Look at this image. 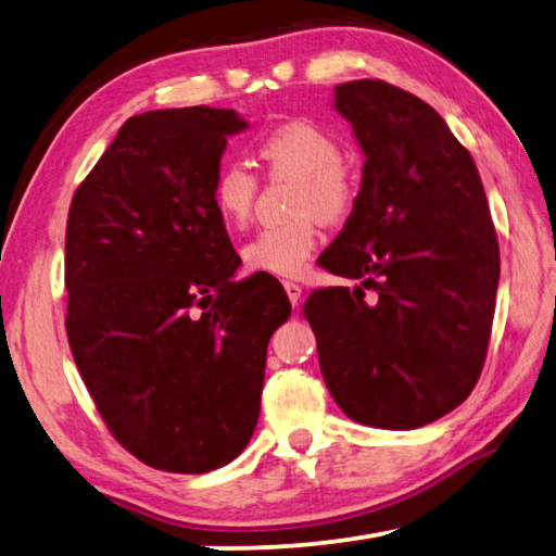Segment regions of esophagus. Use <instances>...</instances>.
Wrapping results in <instances>:
<instances>
[{
	"instance_id": "34e87169",
	"label": "esophagus",
	"mask_w": 556,
	"mask_h": 556,
	"mask_svg": "<svg viewBox=\"0 0 556 556\" xmlns=\"http://www.w3.org/2000/svg\"><path fill=\"white\" fill-rule=\"evenodd\" d=\"M285 291H287V296H289L291 304L299 306V301H301V287L296 285V281H285Z\"/></svg>"
}]
</instances>
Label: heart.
I'll list each match as a JSON object with an SVG mask.
<instances>
[{"instance_id":"1","label":"heart","mask_w":556,"mask_h":556,"mask_svg":"<svg viewBox=\"0 0 556 556\" xmlns=\"http://www.w3.org/2000/svg\"><path fill=\"white\" fill-rule=\"evenodd\" d=\"M257 156L271 176L294 178L289 223L262 228L242 244L248 271L296 277L318 242L316 218L336 223L353 211L355 181L343 164V142L314 119H289L257 139ZM257 195V176L238 162L223 164L213 176L211 203L223 225L242 228Z\"/></svg>"}]
</instances>
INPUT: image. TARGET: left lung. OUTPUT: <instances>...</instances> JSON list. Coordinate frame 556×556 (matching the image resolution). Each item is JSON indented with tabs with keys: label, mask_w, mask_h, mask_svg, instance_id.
Returning a JSON list of instances; mask_svg holds the SVG:
<instances>
[{
	"label": "left lung",
	"mask_w": 556,
	"mask_h": 556,
	"mask_svg": "<svg viewBox=\"0 0 556 556\" xmlns=\"http://www.w3.org/2000/svg\"><path fill=\"white\" fill-rule=\"evenodd\" d=\"M363 147V184L324 267L355 289L312 291L304 316L348 417L417 429L481 378L501 277L491 208L468 149L439 112L378 78L336 86Z\"/></svg>",
	"instance_id": "left-lung-1"
}]
</instances>
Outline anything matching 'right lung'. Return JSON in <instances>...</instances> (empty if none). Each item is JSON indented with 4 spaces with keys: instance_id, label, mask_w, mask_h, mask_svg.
Instances as JSON below:
<instances>
[{
    "instance_id": "right-lung-1",
    "label": "right lung",
    "mask_w": 556,
    "mask_h": 556,
    "mask_svg": "<svg viewBox=\"0 0 556 556\" xmlns=\"http://www.w3.org/2000/svg\"><path fill=\"white\" fill-rule=\"evenodd\" d=\"M235 110L129 117L65 228L73 361L110 434L142 464L205 473L257 427L267 343L291 304L240 265L211 203Z\"/></svg>"
}]
</instances>
